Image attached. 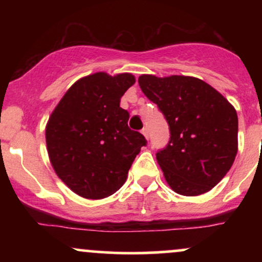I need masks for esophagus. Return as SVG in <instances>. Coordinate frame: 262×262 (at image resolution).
Returning a JSON list of instances; mask_svg holds the SVG:
<instances>
[{
	"instance_id": "1",
	"label": "esophagus",
	"mask_w": 262,
	"mask_h": 262,
	"mask_svg": "<svg viewBox=\"0 0 262 262\" xmlns=\"http://www.w3.org/2000/svg\"><path fill=\"white\" fill-rule=\"evenodd\" d=\"M141 133H143V135L146 138V139H149V130H148V128L144 127L143 129H141Z\"/></svg>"
}]
</instances>
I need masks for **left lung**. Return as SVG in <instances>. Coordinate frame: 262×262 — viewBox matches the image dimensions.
Returning a JSON list of instances; mask_svg holds the SVG:
<instances>
[{
    "mask_svg": "<svg viewBox=\"0 0 262 262\" xmlns=\"http://www.w3.org/2000/svg\"><path fill=\"white\" fill-rule=\"evenodd\" d=\"M138 82L169 124V143L156 152L166 182L182 196L208 192L235 160V108L197 77L141 75Z\"/></svg>",
    "mask_w": 262,
    "mask_h": 262,
    "instance_id": "left-lung-1",
    "label": "left lung"
}]
</instances>
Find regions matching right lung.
I'll use <instances>...</instances> for the list:
<instances>
[{"instance_id": "obj_1", "label": "right lung", "mask_w": 262, "mask_h": 262, "mask_svg": "<svg viewBox=\"0 0 262 262\" xmlns=\"http://www.w3.org/2000/svg\"><path fill=\"white\" fill-rule=\"evenodd\" d=\"M132 74L96 73L74 83L53 111L47 129L54 170L71 191L101 200L118 191L146 139L128 127L122 96L134 85Z\"/></svg>"}]
</instances>
